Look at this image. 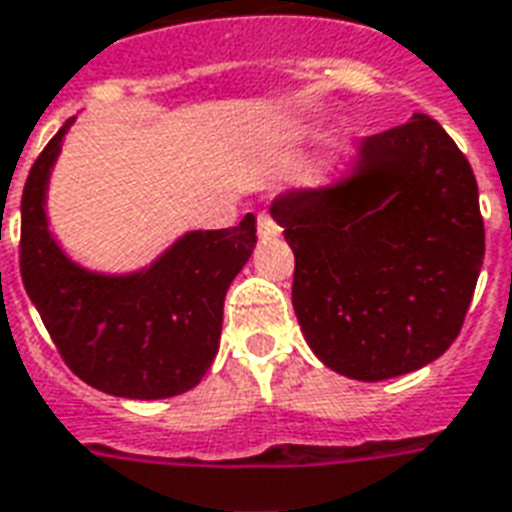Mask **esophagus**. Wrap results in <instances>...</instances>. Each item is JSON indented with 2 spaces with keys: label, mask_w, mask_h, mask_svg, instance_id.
Instances as JSON below:
<instances>
[{
  "label": "esophagus",
  "mask_w": 512,
  "mask_h": 512,
  "mask_svg": "<svg viewBox=\"0 0 512 512\" xmlns=\"http://www.w3.org/2000/svg\"><path fill=\"white\" fill-rule=\"evenodd\" d=\"M257 233L260 236H279V225L274 222V217L268 211H260L257 214Z\"/></svg>",
  "instance_id": "1"
}]
</instances>
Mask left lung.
<instances>
[{
    "mask_svg": "<svg viewBox=\"0 0 512 512\" xmlns=\"http://www.w3.org/2000/svg\"><path fill=\"white\" fill-rule=\"evenodd\" d=\"M295 255L293 309L333 372L363 382L437 361L467 317L486 230L478 181L437 121L361 140L355 173L271 203Z\"/></svg>",
    "mask_w": 512,
    "mask_h": 512,
    "instance_id": "8db88e82",
    "label": "left lung"
}]
</instances>
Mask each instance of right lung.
I'll return each instance as SVG.
<instances>
[{"instance_id":"add662e5","label":"right lung","mask_w":512,"mask_h":512,"mask_svg":"<svg viewBox=\"0 0 512 512\" xmlns=\"http://www.w3.org/2000/svg\"><path fill=\"white\" fill-rule=\"evenodd\" d=\"M34 160L21 198V279L64 363L92 388L121 399H168L195 388L219 350L222 306L255 249V217L195 230L146 271L92 274L56 246L45 187L64 132Z\"/></svg>"}]
</instances>
